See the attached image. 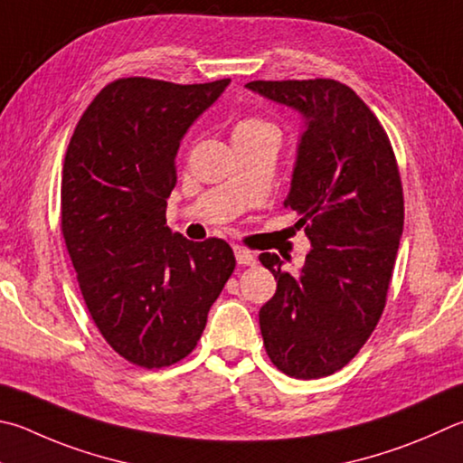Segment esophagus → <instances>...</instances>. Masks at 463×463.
<instances>
[{
	"label": "esophagus",
	"mask_w": 463,
	"mask_h": 463,
	"mask_svg": "<svg viewBox=\"0 0 463 463\" xmlns=\"http://www.w3.org/2000/svg\"><path fill=\"white\" fill-rule=\"evenodd\" d=\"M234 257H237L239 265H255V255L250 250L242 249V247H234Z\"/></svg>",
	"instance_id": "34e87169"
}]
</instances>
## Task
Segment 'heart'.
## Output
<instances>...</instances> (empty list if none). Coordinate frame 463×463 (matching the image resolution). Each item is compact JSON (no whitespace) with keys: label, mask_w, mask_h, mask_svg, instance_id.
<instances>
[{"label":"heart","mask_w":463,"mask_h":463,"mask_svg":"<svg viewBox=\"0 0 463 463\" xmlns=\"http://www.w3.org/2000/svg\"><path fill=\"white\" fill-rule=\"evenodd\" d=\"M260 129H273L271 125L260 121V119H245L241 121L237 128H234V133H241V131H260Z\"/></svg>","instance_id":"obj_1"}]
</instances>
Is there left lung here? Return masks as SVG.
Wrapping results in <instances>:
<instances>
[{
	"instance_id": "8db88e82",
	"label": "left lung",
	"mask_w": 463,
	"mask_h": 463,
	"mask_svg": "<svg viewBox=\"0 0 463 463\" xmlns=\"http://www.w3.org/2000/svg\"><path fill=\"white\" fill-rule=\"evenodd\" d=\"M301 117L285 206L312 249L298 275L275 253L259 259L277 291L259 309L271 363L296 378L346 366L383 314L402 234V188L391 141L371 109L338 80L245 85Z\"/></svg>"
}]
</instances>
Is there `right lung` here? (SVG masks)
I'll use <instances>...</instances> for the list:
<instances>
[{"mask_svg": "<svg viewBox=\"0 0 463 463\" xmlns=\"http://www.w3.org/2000/svg\"><path fill=\"white\" fill-rule=\"evenodd\" d=\"M229 82L115 80L82 113L66 149V249L99 332L137 366L186 358L234 271L229 242H194L165 224L180 141Z\"/></svg>", "mask_w": 463, "mask_h": 463, "instance_id": "1", "label": "right lung"}]
</instances>
